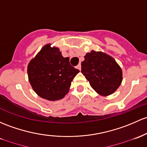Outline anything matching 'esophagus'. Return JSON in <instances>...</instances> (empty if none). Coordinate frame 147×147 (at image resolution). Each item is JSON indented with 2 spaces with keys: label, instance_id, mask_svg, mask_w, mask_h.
<instances>
[{
  "label": "esophagus",
  "instance_id": "esophagus-1",
  "mask_svg": "<svg viewBox=\"0 0 147 147\" xmlns=\"http://www.w3.org/2000/svg\"><path fill=\"white\" fill-rule=\"evenodd\" d=\"M81 67H82L81 64H80H80H79L77 66V68H78V69H79V70H81Z\"/></svg>",
  "mask_w": 147,
  "mask_h": 147
}]
</instances>
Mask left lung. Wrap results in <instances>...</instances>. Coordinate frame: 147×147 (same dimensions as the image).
<instances>
[{"label": "left lung", "instance_id": "obj_1", "mask_svg": "<svg viewBox=\"0 0 147 147\" xmlns=\"http://www.w3.org/2000/svg\"><path fill=\"white\" fill-rule=\"evenodd\" d=\"M81 72L94 90L105 96L114 93L123 80L122 69L116 61L101 51L86 54Z\"/></svg>", "mask_w": 147, "mask_h": 147}]
</instances>
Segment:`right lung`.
<instances>
[{"instance_id":"1","label":"right lung","mask_w":147,"mask_h":147,"mask_svg":"<svg viewBox=\"0 0 147 147\" xmlns=\"http://www.w3.org/2000/svg\"><path fill=\"white\" fill-rule=\"evenodd\" d=\"M80 72L64 58L60 49L46 44L27 67L29 81L34 91L49 101L62 99L68 93L71 82Z\"/></svg>"}]
</instances>
